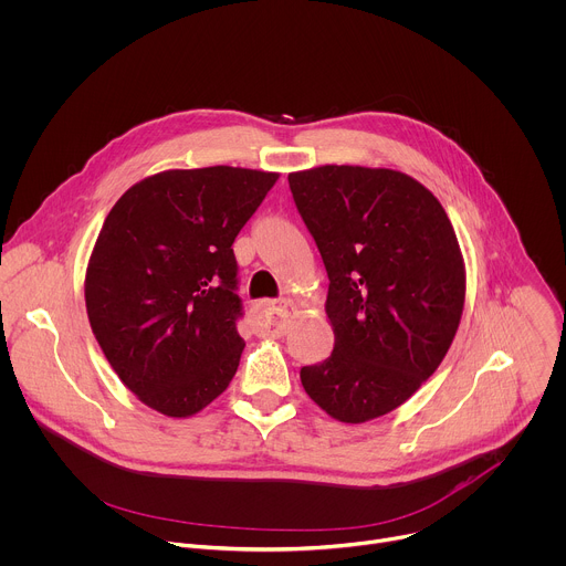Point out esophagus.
<instances>
[{"mask_svg":"<svg viewBox=\"0 0 566 566\" xmlns=\"http://www.w3.org/2000/svg\"><path fill=\"white\" fill-rule=\"evenodd\" d=\"M293 313L291 300H266L260 302L251 313V326L260 333L284 335L289 317Z\"/></svg>","mask_w":566,"mask_h":566,"instance_id":"34e87169","label":"esophagus"}]
</instances>
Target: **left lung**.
Segmentation results:
<instances>
[{
	"mask_svg": "<svg viewBox=\"0 0 566 566\" xmlns=\"http://www.w3.org/2000/svg\"><path fill=\"white\" fill-rule=\"evenodd\" d=\"M328 273L335 348L300 370L306 395L342 423L406 403L459 331L465 266L430 189L395 169L324 165L289 174Z\"/></svg>",
	"mask_w": 566,
	"mask_h": 566,
	"instance_id": "8db88e82",
	"label": "left lung"
}]
</instances>
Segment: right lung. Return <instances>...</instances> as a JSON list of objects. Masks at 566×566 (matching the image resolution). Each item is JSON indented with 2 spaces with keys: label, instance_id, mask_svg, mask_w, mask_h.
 Here are the masks:
<instances>
[{
  "label": "right lung",
  "instance_id": "1",
  "mask_svg": "<svg viewBox=\"0 0 566 566\" xmlns=\"http://www.w3.org/2000/svg\"><path fill=\"white\" fill-rule=\"evenodd\" d=\"M275 180L227 165L169 169L107 213L85 271L87 319L118 379L151 410L185 419L231 384L244 348L231 244Z\"/></svg>",
  "mask_w": 566,
  "mask_h": 566
}]
</instances>
